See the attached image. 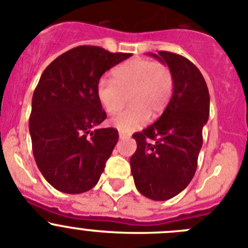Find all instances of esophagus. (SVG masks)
<instances>
[{"label":"esophagus","instance_id":"obj_1","mask_svg":"<svg viewBox=\"0 0 248 248\" xmlns=\"http://www.w3.org/2000/svg\"><path fill=\"white\" fill-rule=\"evenodd\" d=\"M119 136H120V138H121V140H124V138H128V137H129L128 133L124 132V131H120V132H119Z\"/></svg>","mask_w":248,"mask_h":248}]
</instances>
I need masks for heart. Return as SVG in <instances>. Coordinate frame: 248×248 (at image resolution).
Listing matches in <instances>:
<instances>
[{
    "mask_svg": "<svg viewBox=\"0 0 248 248\" xmlns=\"http://www.w3.org/2000/svg\"><path fill=\"white\" fill-rule=\"evenodd\" d=\"M112 79L101 78L96 84V97L110 115L117 112L128 93L129 106L111 119V124L120 131L131 132L157 117L169 105L174 90L170 68L163 63L133 58L116 66Z\"/></svg>",
    "mask_w": 248,
    "mask_h": 248,
    "instance_id": "obj_1",
    "label": "heart"
}]
</instances>
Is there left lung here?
Returning <instances> with one entry per match:
<instances>
[{
  "mask_svg": "<svg viewBox=\"0 0 248 248\" xmlns=\"http://www.w3.org/2000/svg\"><path fill=\"white\" fill-rule=\"evenodd\" d=\"M151 55L170 68L174 90L159 119L132 136L137 149L129 163L137 190L163 202L184 190L195 174L210 96L204 77L190 60L163 50Z\"/></svg>",
  "mask_w": 248,
  "mask_h": 248,
  "instance_id": "1",
  "label": "left lung"
}]
</instances>
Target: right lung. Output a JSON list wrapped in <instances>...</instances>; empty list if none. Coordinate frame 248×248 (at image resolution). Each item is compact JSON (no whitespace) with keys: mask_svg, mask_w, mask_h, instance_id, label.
<instances>
[{"mask_svg":"<svg viewBox=\"0 0 248 248\" xmlns=\"http://www.w3.org/2000/svg\"><path fill=\"white\" fill-rule=\"evenodd\" d=\"M129 57L80 46L43 71L33 93L30 132L37 167L57 190L80 194L99 182L119 132L112 127L95 129L106 119L96 84L105 71Z\"/></svg>","mask_w":248,"mask_h":248,"instance_id":"add662e5","label":"right lung"}]
</instances>
